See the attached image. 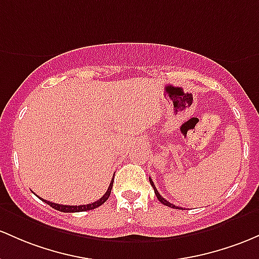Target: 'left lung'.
<instances>
[{
	"instance_id": "obj_1",
	"label": "left lung",
	"mask_w": 259,
	"mask_h": 259,
	"mask_svg": "<svg viewBox=\"0 0 259 259\" xmlns=\"http://www.w3.org/2000/svg\"><path fill=\"white\" fill-rule=\"evenodd\" d=\"M150 180V183H151V186H152V188H153V190H155V194H156V197H157V199L158 200L161 201L162 204H163V205H166V206H169V208H173V209H181L180 206H176V205H173V204H171L169 203V201H167L166 199H164L163 197H162V195L160 194V193H158V190L156 189V187H155V184H153V181L151 180V178H149Z\"/></svg>"
}]
</instances>
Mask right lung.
Instances as JSON below:
<instances>
[{
	"label": "right lung",
	"mask_w": 259,
	"mask_h": 259,
	"mask_svg": "<svg viewBox=\"0 0 259 259\" xmlns=\"http://www.w3.org/2000/svg\"><path fill=\"white\" fill-rule=\"evenodd\" d=\"M113 182L114 180H112L110 182L109 187H108V190L106 192V194L103 195L101 199H98L97 201H95V203H91V204H87V205H61V204H55V203H51V201H48V200H44V199H41L44 203H47L48 205H50L51 208L59 210V211H62V212H79V211H87V210H92V209H96L98 208V206H101L102 204H104L107 201V199L109 198L110 195V192H112V188H113Z\"/></svg>",
	"instance_id": "obj_1"
}]
</instances>
